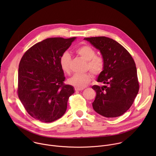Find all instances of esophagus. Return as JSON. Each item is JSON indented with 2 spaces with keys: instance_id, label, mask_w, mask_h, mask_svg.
Here are the masks:
<instances>
[{
  "instance_id": "1",
  "label": "esophagus",
  "mask_w": 156,
  "mask_h": 156,
  "mask_svg": "<svg viewBox=\"0 0 156 156\" xmlns=\"http://www.w3.org/2000/svg\"><path fill=\"white\" fill-rule=\"evenodd\" d=\"M84 90V88H78V87H75V90L76 91H82Z\"/></svg>"
}]
</instances>
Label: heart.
I'll return each instance as SVG.
<instances>
[{"instance_id": "1", "label": "heart", "mask_w": 156, "mask_h": 156, "mask_svg": "<svg viewBox=\"0 0 156 156\" xmlns=\"http://www.w3.org/2000/svg\"><path fill=\"white\" fill-rule=\"evenodd\" d=\"M75 52L77 55L87 61L86 70H90L94 75H100L104 69L105 62L104 58L96 55V52L94 48L89 45H83L76 48ZM72 56L68 52L63 53L60 58V67L63 72L69 74L71 72ZM92 80L90 73L80 75L76 74L68 80V83L75 87L83 88L87 86Z\"/></svg>"}]
</instances>
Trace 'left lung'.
<instances>
[{
  "label": "left lung",
  "instance_id": "obj_1",
  "mask_svg": "<svg viewBox=\"0 0 156 156\" xmlns=\"http://www.w3.org/2000/svg\"><path fill=\"white\" fill-rule=\"evenodd\" d=\"M84 39L100 51L105 62L97 80L104 86H92L96 92L93 108L107 118L119 117L130 108L139 91L135 62L128 51L112 39L99 36Z\"/></svg>",
  "mask_w": 156,
  "mask_h": 156
}]
</instances>
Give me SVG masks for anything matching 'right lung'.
Returning <instances> with one entry per match:
<instances>
[{
	"label": "right lung",
	"instance_id": "right-lung-1",
	"mask_svg": "<svg viewBox=\"0 0 156 156\" xmlns=\"http://www.w3.org/2000/svg\"><path fill=\"white\" fill-rule=\"evenodd\" d=\"M75 37H50L39 42L22 57L18 68V98L27 112L42 122H52L65 113L73 87L64 84L60 58Z\"/></svg>",
	"mask_w": 156,
	"mask_h": 156
}]
</instances>
